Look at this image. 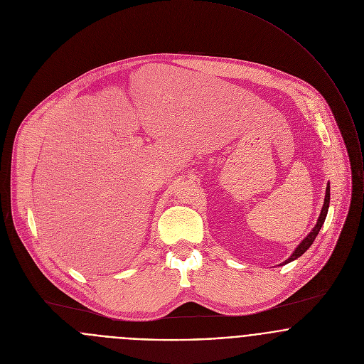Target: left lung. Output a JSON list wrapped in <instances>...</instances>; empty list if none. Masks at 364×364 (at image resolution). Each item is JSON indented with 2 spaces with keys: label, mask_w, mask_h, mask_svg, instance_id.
<instances>
[{
  "label": "left lung",
  "mask_w": 364,
  "mask_h": 364,
  "mask_svg": "<svg viewBox=\"0 0 364 364\" xmlns=\"http://www.w3.org/2000/svg\"><path fill=\"white\" fill-rule=\"evenodd\" d=\"M329 202H331V186H329V183H328V186H326V193H325V202H323V206H322V210H321V215H319V219H318L315 228L312 229V232H311L302 242H299V245L295 248V251L291 254V257L287 258V259L282 262V265H284V264H288V262H291V261H294V259H296L298 257H301V255L312 245V242H315V239H316V236H318V233H319L322 225L325 223V219H326V215H328V209H329Z\"/></svg>",
  "instance_id": "8db88e82"
}]
</instances>
